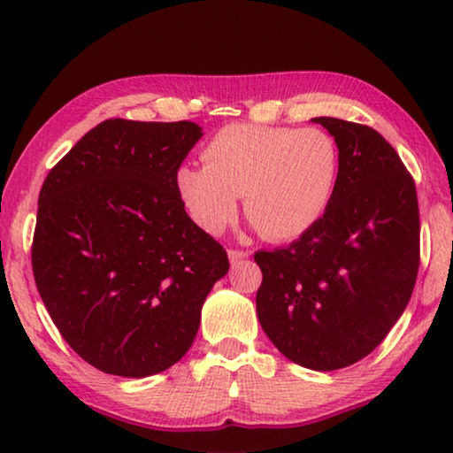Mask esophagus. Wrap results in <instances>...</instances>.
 Masks as SVG:
<instances>
[{
  "label": "esophagus",
  "instance_id": "esophagus-1",
  "mask_svg": "<svg viewBox=\"0 0 453 453\" xmlns=\"http://www.w3.org/2000/svg\"><path fill=\"white\" fill-rule=\"evenodd\" d=\"M248 256H250V251H243V250H227V257H229V262H232V264L242 262V259H245Z\"/></svg>",
  "mask_w": 453,
  "mask_h": 453
}]
</instances>
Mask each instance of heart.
Segmentation results:
<instances>
[{"label":"heart","mask_w":453,"mask_h":453,"mask_svg":"<svg viewBox=\"0 0 453 453\" xmlns=\"http://www.w3.org/2000/svg\"><path fill=\"white\" fill-rule=\"evenodd\" d=\"M203 167L181 165L175 191L191 221L218 235L243 213L272 242L296 240L324 218L340 178V150L319 127L234 124L211 137Z\"/></svg>","instance_id":"obj_1"}]
</instances>
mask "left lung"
<instances>
[{
    "label": "left lung",
    "mask_w": 453,
    "mask_h": 453,
    "mask_svg": "<svg viewBox=\"0 0 453 453\" xmlns=\"http://www.w3.org/2000/svg\"><path fill=\"white\" fill-rule=\"evenodd\" d=\"M340 150V178L316 226L257 251V319L283 356L316 372L359 362L408 305L419 267L416 183L375 129L313 118Z\"/></svg>",
    "instance_id": "1"
}]
</instances>
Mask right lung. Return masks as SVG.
I'll use <instances>...</instances> for the list:
<instances>
[{
	"label": "right lung",
	"instance_id": "right-lung-1",
	"mask_svg": "<svg viewBox=\"0 0 453 453\" xmlns=\"http://www.w3.org/2000/svg\"><path fill=\"white\" fill-rule=\"evenodd\" d=\"M202 135L194 121L105 119L43 181L35 286L64 340L105 373L148 378L180 362L229 270L175 191Z\"/></svg>",
	"mask_w": 453,
	"mask_h": 453
}]
</instances>
